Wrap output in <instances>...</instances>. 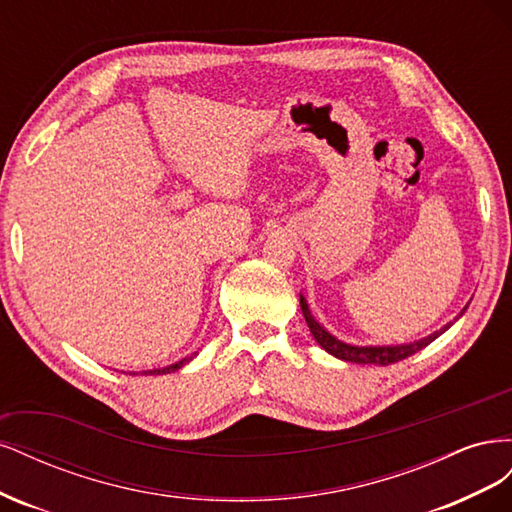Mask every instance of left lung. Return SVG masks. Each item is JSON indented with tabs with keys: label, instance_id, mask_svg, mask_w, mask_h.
I'll return each instance as SVG.
<instances>
[{
	"label": "left lung",
	"instance_id": "left-lung-1",
	"mask_svg": "<svg viewBox=\"0 0 512 512\" xmlns=\"http://www.w3.org/2000/svg\"><path fill=\"white\" fill-rule=\"evenodd\" d=\"M301 309H303V316H305V322L309 331H312L316 342L327 350L329 354L337 356V359L342 361H348V363H361V365H391V363H397V361H404L408 359V356L416 354L418 350H423L425 346H429L433 339H436L438 335H442L448 327H444L442 331L433 333L425 339H421V342H414V344H401V346H350V344H344L339 342V339H335L327 329L320 327V324L314 320V316L309 314V307L305 303V299L301 297Z\"/></svg>",
	"mask_w": 512,
	"mask_h": 512
}]
</instances>
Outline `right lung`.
Segmentation results:
<instances>
[{
    "label": "right lung",
    "mask_w": 512,
    "mask_h": 512,
    "mask_svg": "<svg viewBox=\"0 0 512 512\" xmlns=\"http://www.w3.org/2000/svg\"><path fill=\"white\" fill-rule=\"evenodd\" d=\"M190 361H192V356H188V359H181V361L175 363V365H168V367H162V369L147 371V374H170V371H177V369H181L185 363H190Z\"/></svg>",
    "instance_id": "right-lung-1"
}]
</instances>
